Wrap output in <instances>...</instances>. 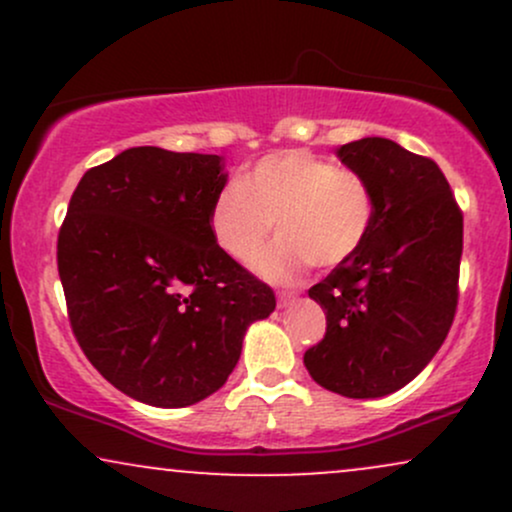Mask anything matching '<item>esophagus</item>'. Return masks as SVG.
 <instances>
[{"instance_id":"obj_1","label":"esophagus","mask_w":512,"mask_h":512,"mask_svg":"<svg viewBox=\"0 0 512 512\" xmlns=\"http://www.w3.org/2000/svg\"><path fill=\"white\" fill-rule=\"evenodd\" d=\"M291 303H296V293H289V291L279 293V308H289Z\"/></svg>"}]
</instances>
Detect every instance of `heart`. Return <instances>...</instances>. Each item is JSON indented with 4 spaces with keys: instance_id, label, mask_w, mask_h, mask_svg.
<instances>
[{
    "instance_id": "heart-1",
    "label": "heart",
    "mask_w": 512,
    "mask_h": 512,
    "mask_svg": "<svg viewBox=\"0 0 512 512\" xmlns=\"http://www.w3.org/2000/svg\"><path fill=\"white\" fill-rule=\"evenodd\" d=\"M373 221L368 180L305 149L260 158L238 182L221 187L209 211L211 236L238 264L260 257L274 223L279 240L257 264L274 284H289L308 264L334 267L349 260L366 243Z\"/></svg>"
}]
</instances>
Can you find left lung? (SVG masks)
<instances>
[{
  "instance_id": "1",
  "label": "left lung",
  "mask_w": 512,
  "mask_h": 512,
  "mask_svg": "<svg viewBox=\"0 0 512 512\" xmlns=\"http://www.w3.org/2000/svg\"><path fill=\"white\" fill-rule=\"evenodd\" d=\"M337 156L368 180L375 221L361 250L308 291L327 332L303 363L337 395L385 397L428 366L455 320L462 209L438 163L392 139H358Z\"/></svg>"
}]
</instances>
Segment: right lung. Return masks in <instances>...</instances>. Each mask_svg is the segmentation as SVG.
<instances>
[{
    "label": "right lung",
    "mask_w": 512,
    "mask_h": 512,
    "mask_svg": "<svg viewBox=\"0 0 512 512\" xmlns=\"http://www.w3.org/2000/svg\"><path fill=\"white\" fill-rule=\"evenodd\" d=\"M223 158L134 146L86 170L57 236L72 332L93 368L151 407L202 402L236 368L274 291L216 245Z\"/></svg>",
    "instance_id": "obj_1"
}]
</instances>
